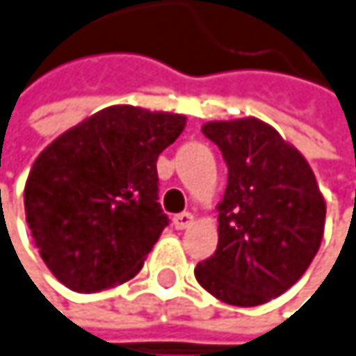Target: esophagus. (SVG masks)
<instances>
[{
	"mask_svg": "<svg viewBox=\"0 0 356 356\" xmlns=\"http://www.w3.org/2000/svg\"><path fill=\"white\" fill-rule=\"evenodd\" d=\"M194 221V215L192 213H179L172 217V225L177 227V230H186V227H190Z\"/></svg>",
	"mask_w": 356,
	"mask_h": 356,
	"instance_id": "1",
	"label": "esophagus"
}]
</instances>
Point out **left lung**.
Wrapping results in <instances>:
<instances>
[{
    "instance_id": "8db88e82",
    "label": "left lung",
    "mask_w": 356,
    "mask_h": 356,
    "mask_svg": "<svg viewBox=\"0 0 356 356\" xmlns=\"http://www.w3.org/2000/svg\"><path fill=\"white\" fill-rule=\"evenodd\" d=\"M202 133L227 164L215 253L196 281L232 306H259L285 293L314 259L325 200L306 158L257 118L207 122Z\"/></svg>"
}]
</instances>
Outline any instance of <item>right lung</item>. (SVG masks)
<instances>
[{"label":"right lung","instance_id":"obj_1","mask_svg":"<svg viewBox=\"0 0 356 356\" xmlns=\"http://www.w3.org/2000/svg\"><path fill=\"white\" fill-rule=\"evenodd\" d=\"M186 115L113 105L54 139L33 162L24 213L44 264L78 293L133 278L168 217L158 202V156Z\"/></svg>","mask_w":356,"mask_h":356}]
</instances>
